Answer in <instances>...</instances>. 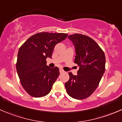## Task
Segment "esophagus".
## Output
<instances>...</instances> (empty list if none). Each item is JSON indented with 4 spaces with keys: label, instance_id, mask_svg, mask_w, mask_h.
<instances>
[{
    "label": "esophagus",
    "instance_id": "34e87169",
    "mask_svg": "<svg viewBox=\"0 0 122 122\" xmlns=\"http://www.w3.org/2000/svg\"><path fill=\"white\" fill-rule=\"evenodd\" d=\"M64 72V71L63 70H62V69H60V73H62V72Z\"/></svg>",
    "mask_w": 122,
    "mask_h": 122
}]
</instances>
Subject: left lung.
Returning <instances> with one entry per match:
<instances>
[{"instance_id": "8db88e82", "label": "left lung", "mask_w": 122, "mask_h": 122, "mask_svg": "<svg viewBox=\"0 0 122 122\" xmlns=\"http://www.w3.org/2000/svg\"><path fill=\"white\" fill-rule=\"evenodd\" d=\"M74 45V62L80 67L77 76L69 72L65 87L70 96L77 100L89 97L97 87L105 71V55L91 38L76 34L68 36Z\"/></svg>"}]
</instances>
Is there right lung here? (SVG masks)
<instances>
[{"mask_svg":"<svg viewBox=\"0 0 122 122\" xmlns=\"http://www.w3.org/2000/svg\"><path fill=\"white\" fill-rule=\"evenodd\" d=\"M68 34L40 32L28 38L19 48L16 71L22 86L31 96L47 95L60 75L57 67L46 66V58L52 57L55 45L65 40Z\"/></svg>","mask_w":122,"mask_h":122,"instance_id":"obj_1","label":"right lung"}]
</instances>
